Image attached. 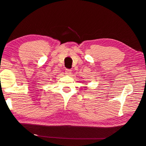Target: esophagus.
Instances as JSON below:
<instances>
[{
	"label": "esophagus",
	"mask_w": 146,
	"mask_h": 146,
	"mask_svg": "<svg viewBox=\"0 0 146 146\" xmlns=\"http://www.w3.org/2000/svg\"><path fill=\"white\" fill-rule=\"evenodd\" d=\"M71 73V70H70V69H66V70H65V74L67 75H70Z\"/></svg>",
	"instance_id": "esophagus-1"
}]
</instances>
